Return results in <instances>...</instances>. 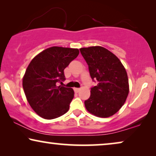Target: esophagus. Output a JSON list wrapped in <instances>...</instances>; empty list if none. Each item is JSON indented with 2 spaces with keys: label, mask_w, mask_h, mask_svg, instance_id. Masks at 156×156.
<instances>
[{
  "label": "esophagus",
  "mask_w": 156,
  "mask_h": 156,
  "mask_svg": "<svg viewBox=\"0 0 156 156\" xmlns=\"http://www.w3.org/2000/svg\"><path fill=\"white\" fill-rule=\"evenodd\" d=\"M74 90L75 92H79V91H80V88H74Z\"/></svg>",
  "instance_id": "obj_1"
}]
</instances>
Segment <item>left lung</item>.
<instances>
[{"label":"left lung","instance_id":"1","mask_svg":"<svg viewBox=\"0 0 156 156\" xmlns=\"http://www.w3.org/2000/svg\"><path fill=\"white\" fill-rule=\"evenodd\" d=\"M97 86L84 101L87 110L96 116L106 118L118 112L129 94V79L124 67L116 55L100 46L80 49Z\"/></svg>","mask_w":156,"mask_h":156}]
</instances>
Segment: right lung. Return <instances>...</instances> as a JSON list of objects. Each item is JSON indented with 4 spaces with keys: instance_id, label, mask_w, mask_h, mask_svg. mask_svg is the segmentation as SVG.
I'll list each match as a JSON object with an SVG mask.
<instances>
[{
    "instance_id": "right-lung-1",
    "label": "right lung",
    "mask_w": 156,
    "mask_h": 156,
    "mask_svg": "<svg viewBox=\"0 0 156 156\" xmlns=\"http://www.w3.org/2000/svg\"><path fill=\"white\" fill-rule=\"evenodd\" d=\"M79 53L78 49L52 47L38 54L29 64L23 87L29 104L42 118H57L69 110L74 90L57 87V83L65 80L64 69Z\"/></svg>"
}]
</instances>
